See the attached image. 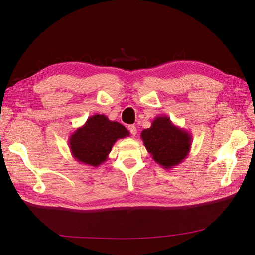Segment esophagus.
<instances>
[{
    "mask_svg": "<svg viewBox=\"0 0 255 255\" xmlns=\"http://www.w3.org/2000/svg\"><path fill=\"white\" fill-rule=\"evenodd\" d=\"M128 128L130 134H132L133 136H136V134H137V128H136L135 126H128Z\"/></svg>",
    "mask_w": 255,
    "mask_h": 255,
    "instance_id": "1",
    "label": "esophagus"
}]
</instances>
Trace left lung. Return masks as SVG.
<instances>
[{
    "instance_id": "1",
    "label": "left lung",
    "mask_w": 255,
    "mask_h": 255,
    "mask_svg": "<svg viewBox=\"0 0 255 255\" xmlns=\"http://www.w3.org/2000/svg\"><path fill=\"white\" fill-rule=\"evenodd\" d=\"M140 137L152 158L164 169L181 164L188 156L192 143L191 134L175 126L166 115L156 116Z\"/></svg>"
}]
</instances>
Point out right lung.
Segmentation results:
<instances>
[{"mask_svg": "<svg viewBox=\"0 0 255 255\" xmlns=\"http://www.w3.org/2000/svg\"><path fill=\"white\" fill-rule=\"evenodd\" d=\"M128 136V130L121 123L110 120L103 114H96L74 130L69 137L68 144L76 161L99 167L109 159L115 142Z\"/></svg>", "mask_w": 255, "mask_h": 255, "instance_id": "obj_1", "label": "right lung"}]
</instances>
